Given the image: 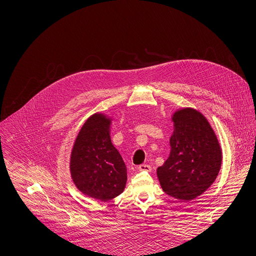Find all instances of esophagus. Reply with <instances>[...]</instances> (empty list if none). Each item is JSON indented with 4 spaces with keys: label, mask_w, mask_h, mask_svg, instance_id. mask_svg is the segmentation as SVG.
Wrapping results in <instances>:
<instances>
[{
    "label": "esophagus",
    "mask_w": 256,
    "mask_h": 256,
    "mask_svg": "<svg viewBox=\"0 0 256 256\" xmlns=\"http://www.w3.org/2000/svg\"><path fill=\"white\" fill-rule=\"evenodd\" d=\"M138 170L140 172H151V166L148 164H141L138 168Z\"/></svg>",
    "instance_id": "obj_1"
}]
</instances>
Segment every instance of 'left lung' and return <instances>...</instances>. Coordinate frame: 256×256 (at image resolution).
<instances>
[{"instance_id":"1","label":"left lung","mask_w":256,"mask_h":256,"mask_svg":"<svg viewBox=\"0 0 256 256\" xmlns=\"http://www.w3.org/2000/svg\"><path fill=\"white\" fill-rule=\"evenodd\" d=\"M172 120L170 153L157 168L162 190L182 201L204 193L218 176L222 152L218 136L205 116L196 109L176 110Z\"/></svg>"}]
</instances>
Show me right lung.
<instances>
[{"instance_id": "right-lung-1", "label": "right lung", "mask_w": 256, "mask_h": 256, "mask_svg": "<svg viewBox=\"0 0 256 256\" xmlns=\"http://www.w3.org/2000/svg\"><path fill=\"white\" fill-rule=\"evenodd\" d=\"M111 120L95 113L80 128L70 155V174L84 195L108 201L120 195L126 184V166L110 138Z\"/></svg>"}]
</instances>
